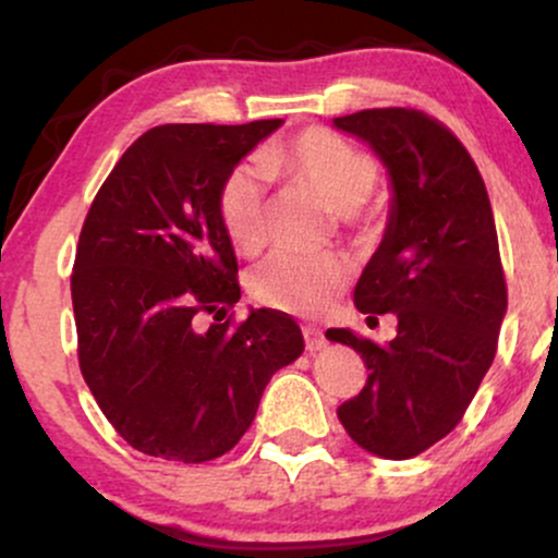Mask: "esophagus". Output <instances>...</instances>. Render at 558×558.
Segmentation results:
<instances>
[{
	"label": "esophagus",
	"instance_id": "esophagus-1",
	"mask_svg": "<svg viewBox=\"0 0 558 558\" xmlns=\"http://www.w3.org/2000/svg\"><path fill=\"white\" fill-rule=\"evenodd\" d=\"M304 330V343H306V351H319L325 349V343H328V338H325V332L319 328H312V325H306Z\"/></svg>",
	"mask_w": 558,
	"mask_h": 558
}]
</instances>
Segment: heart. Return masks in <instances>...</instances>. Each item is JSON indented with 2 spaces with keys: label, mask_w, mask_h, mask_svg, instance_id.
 Here are the masks:
<instances>
[{
  "label": "heart",
  "mask_w": 558,
  "mask_h": 558,
  "mask_svg": "<svg viewBox=\"0 0 558 558\" xmlns=\"http://www.w3.org/2000/svg\"><path fill=\"white\" fill-rule=\"evenodd\" d=\"M262 170L288 175L315 191L325 204L341 213L349 228H364L362 204L377 185V162L360 146L328 131L306 128L299 136L272 144L262 151ZM220 220L239 252H257L265 243V185L252 168H235L222 181ZM349 280V265L341 254H272L248 275V291L259 304L288 315H317L341 293Z\"/></svg>",
  "instance_id": "b5f03b06"
}]
</instances>
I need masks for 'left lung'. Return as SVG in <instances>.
Wrapping results in <instances>:
<instances>
[{"label": "left lung", "mask_w": 558, "mask_h": 558, "mask_svg": "<svg viewBox=\"0 0 558 558\" xmlns=\"http://www.w3.org/2000/svg\"><path fill=\"white\" fill-rule=\"evenodd\" d=\"M332 125L367 141L393 183L386 235L354 304L369 319H399L388 345L349 328L325 332L369 369L338 420L375 457L412 459L462 422L496 356L506 315L496 220L475 159L430 114L386 107Z\"/></svg>", "instance_id": "1"}]
</instances>
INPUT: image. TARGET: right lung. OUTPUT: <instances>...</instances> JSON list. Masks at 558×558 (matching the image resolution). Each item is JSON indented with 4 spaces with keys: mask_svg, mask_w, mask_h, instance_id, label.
<instances>
[{
    "mask_svg": "<svg viewBox=\"0 0 558 558\" xmlns=\"http://www.w3.org/2000/svg\"><path fill=\"white\" fill-rule=\"evenodd\" d=\"M280 123L157 125L94 196L70 275L78 364L105 417L141 453L183 464L228 453L270 377L304 351L283 312L226 319L241 288L220 189ZM204 316L216 319L209 329Z\"/></svg>",
    "mask_w": 558,
    "mask_h": 558,
    "instance_id": "obj_1",
    "label": "right lung"
}]
</instances>
